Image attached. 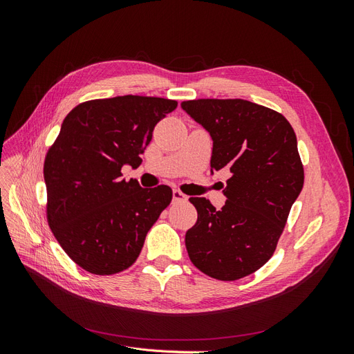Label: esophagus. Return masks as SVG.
Masks as SVG:
<instances>
[{"instance_id":"obj_1","label":"esophagus","mask_w":354,"mask_h":354,"mask_svg":"<svg viewBox=\"0 0 354 354\" xmlns=\"http://www.w3.org/2000/svg\"><path fill=\"white\" fill-rule=\"evenodd\" d=\"M173 201L174 202H186L187 196L181 194L180 190H173Z\"/></svg>"}]
</instances>
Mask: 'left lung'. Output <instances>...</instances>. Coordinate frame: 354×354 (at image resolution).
<instances>
[{"label":"left lung","instance_id":"obj_1","mask_svg":"<svg viewBox=\"0 0 354 354\" xmlns=\"http://www.w3.org/2000/svg\"><path fill=\"white\" fill-rule=\"evenodd\" d=\"M212 138L211 173H232L220 211L190 198L196 224L186 232L190 261L218 281H236L270 260L304 185L297 137L286 118L242 99L181 103Z\"/></svg>","mask_w":354,"mask_h":354}]
</instances>
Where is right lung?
Returning <instances> with one entry per match:
<instances>
[{
	"mask_svg": "<svg viewBox=\"0 0 354 354\" xmlns=\"http://www.w3.org/2000/svg\"><path fill=\"white\" fill-rule=\"evenodd\" d=\"M176 100L118 95L73 108L46 156L47 220L60 246L84 270L113 274L140 254L146 234L173 199L171 187L143 189L122 178L137 168L155 125Z\"/></svg>",
	"mask_w": 354,
	"mask_h": 354,
	"instance_id": "add662e5",
	"label": "right lung"
}]
</instances>
